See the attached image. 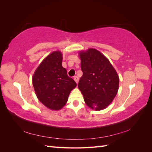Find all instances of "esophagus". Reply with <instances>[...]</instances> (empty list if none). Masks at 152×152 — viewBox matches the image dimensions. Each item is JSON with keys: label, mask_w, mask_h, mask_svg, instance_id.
I'll return each mask as SVG.
<instances>
[{"label": "esophagus", "mask_w": 152, "mask_h": 152, "mask_svg": "<svg viewBox=\"0 0 152 152\" xmlns=\"http://www.w3.org/2000/svg\"><path fill=\"white\" fill-rule=\"evenodd\" d=\"M74 79V80L75 81L76 83L78 84V82H79V78L77 76H75L74 77V79Z\"/></svg>", "instance_id": "1"}]
</instances>
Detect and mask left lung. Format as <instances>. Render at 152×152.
<instances>
[{
  "instance_id": "obj_1",
  "label": "left lung",
  "mask_w": 152,
  "mask_h": 152,
  "mask_svg": "<svg viewBox=\"0 0 152 152\" xmlns=\"http://www.w3.org/2000/svg\"><path fill=\"white\" fill-rule=\"evenodd\" d=\"M81 70L78 87L86 104L93 110H102L112 103L117 94L119 78L108 59L99 50L80 51Z\"/></svg>"
}]
</instances>
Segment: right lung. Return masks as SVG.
I'll use <instances>...</instances> for the list:
<instances>
[{
	"label": "right lung",
	"mask_w": 152,
	"mask_h": 152,
	"mask_svg": "<svg viewBox=\"0 0 152 152\" xmlns=\"http://www.w3.org/2000/svg\"><path fill=\"white\" fill-rule=\"evenodd\" d=\"M62 54L59 50L50 53L40 64L32 77L37 97L50 110L61 109L71 91L77 86L62 66Z\"/></svg>",
	"instance_id": "right-lung-1"
}]
</instances>
